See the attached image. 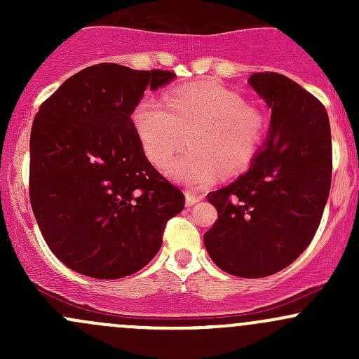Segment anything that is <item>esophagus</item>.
<instances>
[{
    "mask_svg": "<svg viewBox=\"0 0 359 359\" xmlns=\"http://www.w3.org/2000/svg\"><path fill=\"white\" fill-rule=\"evenodd\" d=\"M203 200V194L194 193V191H186V205L193 206L196 203H200Z\"/></svg>",
    "mask_w": 359,
    "mask_h": 359,
    "instance_id": "obj_1",
    "label": "esophagus"
}]
</instances>
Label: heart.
<instances>
[{
    "label": "heart",
    "instance_id": "obj_1",
    "mask_svg": "<svg viewBox=\"0 0 359 359\" xmlns=\"http://www.w3.org/2000/svg\"><path fill=\"white\" fill-rule=\"evenodd\" d=\"M165 105L144 97L132 112V125L146 156L165 166L189 139V149L168 173L189 187H206L220 172L247 170L266 140V112L248 106L240 93L219 85H193L166 93Z\"/></svg>",
    "mask_w": 359,
    "mask_h": 359
}]
</instances>
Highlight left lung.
Instances as JSON below:
<instances>
[{
  "instance_id": "1",
  "label": "left lung",
  "mask_w": 359,
  "mask_h": 359,
  "mask_svg": "<svg viewBox=\"0 0 359 359\" xmlns=\"http://www.w3.org/2000/svg\"><path fill=\"white\" fill-rule=\"evenodd\" d=\"M252 88L271 107L267 142L245 175L208 194L217 220L203 241L213 262L240 278L280 273L307 248L332 184V135L323 104L278 72Z\"/></svg>"
}]
</instances>
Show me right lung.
Instances as JSON below:
<instances>
[{
    "label": "right lung",
    "instance_id": "add662e5",
    "mask_svg": "<svg viewBox=\"0 0 359 359\" xmlns=\"http://www.w3.org/2000/svg\"><path fill=\"white\" fill-rule=\"evenodd\" d=\"M172 71L95 64L66 79L36 112L29 198L60 262L97 280L130 276L151 262L184 193L144 154L132 125L146 88Z\"/></svg>",
    "mask_w": 359,
    "mask_h": 359
}]
</instances>
